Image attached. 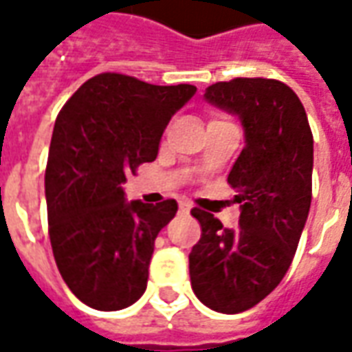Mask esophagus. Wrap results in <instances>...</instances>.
Instances as JSON below:
<instances>
[{
    "instance_id": "34e87169",
    "label": "esophagus",
    "mask_w": 352,
    "mask_h": 352,
    "mask_svg": "<svg viewBox=\"0 0 352 352\" xmlns=\"http://www.w3.org/2000/svg\"><path fill=\"white\" fill-rule=\"evenodd\" d=\"M179 209H181V211H184V213H188V211L192 209V206L188 204V201H179Z\"/></svg>"
}]
</instances>
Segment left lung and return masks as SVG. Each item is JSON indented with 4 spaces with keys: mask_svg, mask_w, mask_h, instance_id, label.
<instances>
[{
    "mask_svg": "<svg viewBox=\"0 0 352 352\" xmlns=\"http://www.w3.org/2000/svg\"><path fill=\"white\" fill-rule=\"evenodd\" d=\"M207 103L236 115L245 148L230 171L239 228L192 209L201 237L188 254L194 294L209 309L241 313L277 287L294 258L311 207L313 135L300 98L273 79L217 82Z\"/></svg>",
    "mask_w": 352,
    "mask_h": 352,
    "instance_id": "obj_1",
    "label": "left lung"
}]
</instances>
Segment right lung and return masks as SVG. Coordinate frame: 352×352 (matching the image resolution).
I'll return each instance as SVG.
<instances>
[{
	"label": "right lung",
	"mask_w": 352,
	"mask_h": 352,
	"mask_svg": "<svg viewBox=\"0 0 352 352\" xmlns=\"http://www.w3.org/2000/svg\"><path fill=\"white\" fill-rule=\"evenodd\" d=\"M194 94L192 85L101 73L58 115L45 171L50 245L62 279L88 307L124 309L145 292L154 239L177 201H128L122 184L156 160L166 126Z\"/></svg>",
	"instance_id": "add662e5"
}]
</instances>
